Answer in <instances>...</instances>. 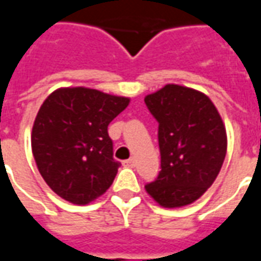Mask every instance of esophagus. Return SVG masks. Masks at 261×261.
<instances>
[{"mask_svg": "<svg viewBox=\"0 0 261 261\" xmlns=\"http://www.w3.org/2000/svg\"><path fill=\"white\" fill-rule=\"evenodd\" d=\"M123 165H124V166H127V168H134V166H136V165H137L136 158L127 159V161H124V162H123Z\"/></svg>", "mask_w": 261, "mask_h": 261, "instance_id": "34e87169", "label": "esophagus"}]
</instances>
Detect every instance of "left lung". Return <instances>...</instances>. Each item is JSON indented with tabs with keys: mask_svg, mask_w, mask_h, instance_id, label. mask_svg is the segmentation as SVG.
I'll return each mask as SVG.
<instances>
[{
	"mask_svg": "<svg viewBox=\"0 0 261 261\" xmlns=\"http://www.w3.org/2000/svg\"><path fill=\"white\" fill-rule=\"evenodd\" d=\"M158 120L161 166L145 190L164 208L197 201L217 179L224 164L228 137L221 114L202 92L168 84L145 96Z\"/></svg>",
	"mask_w": 261,
	"mask_h": 261,
	"instance_id": "obj_1",
	"label": "left lung"
}]
</instances>
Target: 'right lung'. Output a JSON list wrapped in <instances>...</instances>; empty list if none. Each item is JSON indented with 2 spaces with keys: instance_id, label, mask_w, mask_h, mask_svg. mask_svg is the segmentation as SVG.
<instances>
[{
  "instance_id": "1",
  "label": "right lung",
  "mask_w": 261,
  "mask_h": 261,
  "mask_svg": "<svg viewBox=\"0 0 261 261\" xmlns=\"http://www.w3.org/2000/svg\"><path fill=\"white\" fill-rule=\"evenodd\" d=\"M128 103L85 86L59 88L46 97L32 128V152L57 196L86 205L108 192L120 166L108 125Z\"/></svg>"
}]
</instances>
